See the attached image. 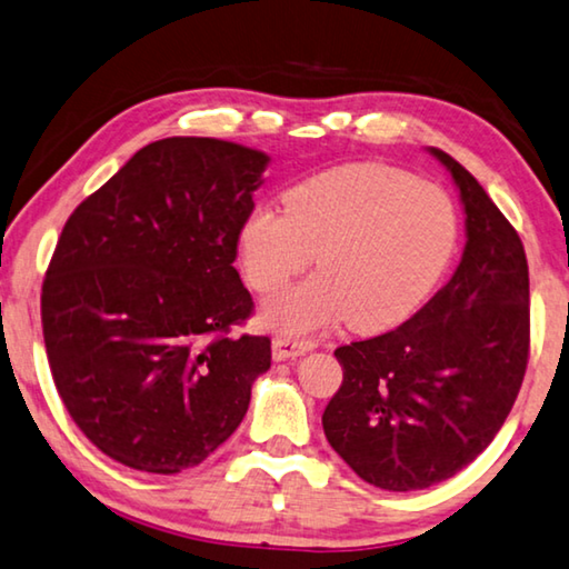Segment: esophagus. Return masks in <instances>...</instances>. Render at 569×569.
<instances>
[{"label":"esophagus","mask_w":569,"mask_h":569,"mask_svg":"<svg viewBox=\"0 0 569 569\" xmlns=\"http://www.w3.org/2000/svg\"><path fill=\"white\" fill-rule=\"evenodd\" d=\"M317 349V339H296V337H276L273 339V359H293L306 351Z\"/></svg>","instance_id":"34e87169"}]
</instances>
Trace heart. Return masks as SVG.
I'll list each match as a JSON object with an SVG mask.
<instances>
[{"instance_id":"heart-1","label":"heart","mask_w":569,"mask_h":569,"mask_svg":"<svg viewBox=\"0 0 569 569\" xmlns=\"http://www.w3.org/2000/svg\"><path fill=\"white\" fill-rule=\"evenodd\" d=\"M456 212L443 189L385 164H341L303 179L281 207L242 222L240 263L256 291H273L317 252L319 273L263 303V323L309 333L349 319L380 331L418 309L448 266Z\"/></svg>"}]
</instances>
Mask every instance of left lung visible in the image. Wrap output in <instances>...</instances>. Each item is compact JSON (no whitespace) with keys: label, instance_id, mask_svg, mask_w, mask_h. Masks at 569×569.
<instances>
[{"label":"left lung","instance_id":"left-lung-1","mask_svg":"<svg viewBox=\"0 0 569 569\" xmlns=\"http://www.w3.org/2000/svg\"><path fill=\"white\" fill-rule=\"evenodd\" d=\"M430 151L461 189V266L398 329L333 351L345 380L321 418L351 471L385 491L428 489L471 463L507 420L529 362L521 238L471 171Z\"/></svg>","mask_w":569,"mask_h":569}]
</instances>
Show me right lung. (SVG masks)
<instances>
[{"label":"right lung","instance_id":"obj_1","mask_svg":"<svg viewBox=\"0 0 569 569\" xmlns=\"http://www.w3.org/2000/svg\"><path fill=\"white\" fill-rule=\"evenodd\" d=\"M266 164L240 143L161 139L62 228L40 296L44 351L70 418L113 461L179 473L246 418L270 339L230 333L256 309L232 263Z\"/></svg>","mask_w":569,"mask_h":569}]
</instances>
